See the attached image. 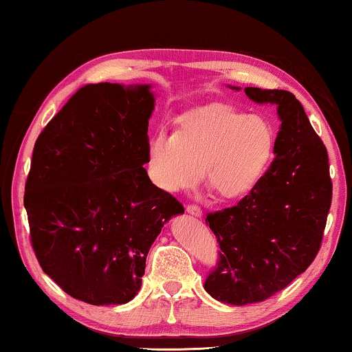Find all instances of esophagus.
Here are the masks:
<instances>
[{"mask_svg": "<svg viewBox=\"0 0 352 352\" xmlns=\"http://www.w3.org/2000/svg\"><path fill=\"white\" fill-rule=\"evenodd\" d=\"M186 211L192 216H195V218H201V210L199 208L197 205H187L186 206Z\"/></svg>", "mask_w": 352, "mask_h": 352, "instance_id": "esophagus-1", "label": "esophagus"}]
</instances>
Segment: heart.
<instances>
[{"instance_id": "obj_1", "label": "heart", "mask_w": 352, "mask_h": 352, "mask_svg": "<svg viewBox=\"0 0 352 352\" xmlns=\"http://www.w3.org/2000/svg\"><path fill=\"white\" fill-rule=\"evenodd\" d=\"M276 144L266 118L228 104L204 105L181 115L173 134L148 138L147 175L158 189L176 194L195 186L205 170L206 186L218 199L237 200L266 175Z\"/></svg>"}]
</instances>
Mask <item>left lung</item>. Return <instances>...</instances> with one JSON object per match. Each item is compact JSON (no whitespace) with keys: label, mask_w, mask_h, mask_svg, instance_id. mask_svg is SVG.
<instances>
[{"label":"left lung","mask_w":352,"mask_h":352,"mask_svg":"<svg viewBox=\"0 0 352 352\" xmlns=\"http://www.w3.org/2000/svg\"><path fill=\"white\" fill-rule=\"evenodd\" d=\"M245 94L276 105L280 129L276 158L259 184L232 208L205 219L221 248L205 290L234 306L267 300L309 267L331 205L327 148L300 100L283 89L245 88Z\"/></svg>","instance_id":"left-lung-1"}]
</instances>
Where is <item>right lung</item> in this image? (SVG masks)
Masks as SVG:
<instances>
[{"mask_svg":"<svg viewBox=\"0 0 352 352\" xmlns=\"http://www.w3.org/2000/svg\"><path fill=\"white\" fill-rule=\"evenodd\" d=\"M151 85H86L35 142L25 184L32 247L75 300L124 305L162 228L184 213L146 168Z\"/></svg>","mask_w":352,"mask_h":352,"instance_id":"obj_1","label":"right lung"}]
</instances>
